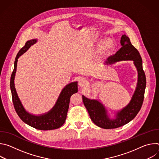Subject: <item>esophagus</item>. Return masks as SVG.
I'll return each mask as SVG.
<instances>
[{
  "instance_id": "34e87169",
  "label": "esophagus",
  "mask_w": 159,
  "mask_h": 159,
  "mask_svg": "<svg viewBox=\"0 0 159 159\" xmlns=\"http://www.w3.org/2000/svg\"><path fill=\"white\" fill-rule=\"evenodd\" d=\"M88 84V81L85 78H81L79 80V85L81 87H85Z\"/></svg>"
}]
</instances>
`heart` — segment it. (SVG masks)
<instances>
[{
	"label": "heart",
	"mask_w": 159,
	"mask_h": 159,
	"mask_svg": "<svg viewBox=\"0 0 159 159\" xmlns=\"http://www.w3.org/2000/svg\"><path fill=\"white\" fill-rule=\"evenodd\" d=\"M113 46V42L111 39H106L103 41L100 45V52L102 55L104 54L107 50L112 48Z\"/></svg>",
	"instance_id": "1"
}]
</instances>
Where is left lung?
Listing matches in <instances>:
<instances>
[{"mask_svg":"<svg viewBox=\"0 0 159 159\" xmlns=\"http://www.w3.org/2000/svg\"><path fill=\"white\" fill-rule=\"evenodd\" d=\"M122 47L115 55L107 58L104 64L111 65L123 60H133L138 71V82L129 103L116 114L115 119H110L104 105L95 99H89L82 96V100L90 119L98 126L104 129L117 128L131 121L140 111L144 99L146 87V77L143 70L142 59L126 34L121 36Z\"/></svg>","mask_w":159,"mask_h":159,"instance_id":"8db88e82","label":"left lung"}]
</instances>
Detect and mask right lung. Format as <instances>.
<instances>
[{"label":"right lung","instance_id":"add662e5","mask_svg":"<svg viewBox=\"0 0 159 159\" xmlns=\"http://www.w3.org/2000/svg\"><path fill=\"white\" fill-rule=\"evenodd\" d=\"M36 41V39L28 41L25 46L19 51L16 57L14 70L12 73L10 81L12 102L17 115L22 121L27 125L39 130L54 129L61 127L65 121L69 107L70 97L78 91L77 82L69 84L63 89L55 105L46 114L35 116L28 112L18 98L14 85V77L16 72L18 58L25 53L31 45L34 44Z\"/></svg>","mask_w":159,"mask_h":159}]
</instances>
